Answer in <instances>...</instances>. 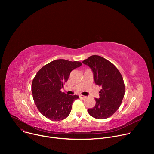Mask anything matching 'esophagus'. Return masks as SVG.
I'll return each instance as SVG.
<instances>
[{"instance_id": "34e87169", "label": "esophagus", "mask_w": 154, "mask_h": 154, "mask_svg": "<svg viewBox=\"0 0 154 154\" xmlns=\"http://www.w3.org/2000/svg\"><path fill=\"white\" fill-rule=\"evenodd\" d=\"M79 97H80V99H85L86 97H85V96H83V95H80V96H79Z\"/></svg>"}]
</instances>
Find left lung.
I'll use <instances>...</instances> for the list:
<instances>
[{"label": "left lung", "mask_w": 154, "mask_h": 154, "mask_svg": "<svg viewBox=\"0 0 154 154\" xmlns=\"http://www.w3.org/2000/svg\"><path fill=\"white\" fill-rule=\"evenodd\" d=\"M82 63L91 69L95 83L102 87L99 98L95 99V106L88 109V112L99 119L110 117L119 108L125 94L120 72L113 63L99 55H92Z\"/></svg>", "instance_id": "obj_1"}]
</instances>
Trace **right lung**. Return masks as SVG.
Returning a JSON list of instances; mask_svg holds the SVG:
<instances>
[{
  "instance_id": "obj_1",
  "label": "right lung",
  "mask_w": 154,
  "mask_h": 154,
  "mask_svg": "<svg viewBox=\"0 0 154 154\" xmlns=\"http://www.w3.org/2000/svg\"><path fill=\"white\" fill-rule=\"evenodd\" d=\"M80 61L59 59L54 60L40 69L33 79L32 92L39 112L51 121H61L71 113L77 95L61 92L64 82L71 72L82 66Z\"/></svg>"
}]
</instances>
